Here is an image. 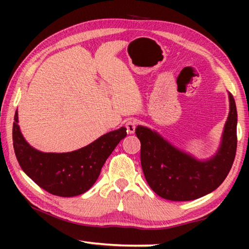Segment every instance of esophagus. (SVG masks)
Masks as SVG:
<instances>
[{
  "instance_id": "1",
  "label": "esophagus",
  "mask_w": 249,
  "mask_h": 249,
  "mask_svg": "<svg viewBox=\"0 0 249 249\" xmlns=\"http://www.w3.org/2000/svg\"><path fill=\"white\" fill-rule=\"evenodd\" d=\"M136 121H128L126 122V129H127L128 134H134L135 128H136Z\"/></svg>"
}]
</instances>
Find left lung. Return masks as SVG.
Here are the masks:
<instances>
[{
	"label": "left lung",
	"mask_w": 249,
	"mask_h": 249,
	"mask_svg": "<svg viewBox=\"0 0 249 249\" xmlns=\"http://www.w3.org/2000/svg\"><path fill=\"white\" fill-rule=\"evenodd\" d=\"M230 112L221 142L213 156L199 159L172 145L158 132L138 125L141 162L147 183L156 195L170 201H191L221 185L233 165L237 147V111L229 92Z\"/></svg>",
	"instance_id": "1"
}]
</instances>
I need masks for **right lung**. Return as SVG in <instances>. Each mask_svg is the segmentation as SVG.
<instances>
[{"label": "right lung", "instance_id": "add662e5", "mask_svg": "<svg viewBox=\"0 0 249 249\" xmlns=\"http://www.w3.org/2000/svg\"><path fill=\"white\" fill-rule=\"evenodd\" d=\"M125 137L126 128L121 127L77 150L44 153L28 144L20 132L18 111L14 116L13 145L20 168L41 189L58 196H75L89 190L108 156Z\"/></svg>", "mask_w": 249, "mask_h": 249}]
</instances>
